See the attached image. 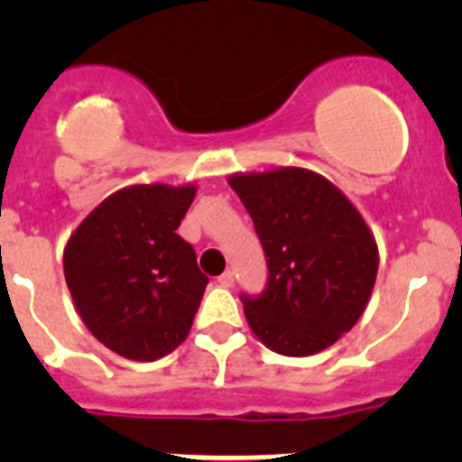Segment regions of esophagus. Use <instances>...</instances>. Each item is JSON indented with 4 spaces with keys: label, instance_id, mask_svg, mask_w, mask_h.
I'll return each mask as SVG.
<instances>
[{
    "label": "esophagus",
    "instance_id": "esophagus-1",
    "mask_svg": "<svg viewBox=\"0 0 462 462\" xmlns=\"http://www.w3.org/2000/svg\"><path fill=\"white\" fill-rule=\"evenodd\" d=\"M217 282H219V284H222V287H234L236 273H234V271H224L222 275L217 277Z\"/></svg>",
    "mask_w": 462,
    "mask_h": 462
}]
</instances>
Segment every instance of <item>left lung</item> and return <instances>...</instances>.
Wrapping results in <instances>:
<instances>
[{
  "label": "left lung",
  "mask_w": 462,
  "mask_h": 462,
  "mask_svg": "<svg viewBox=\"0 0 462 462\" xmlns=\"http://www.w3.org/2000/svg\"><path fill=\"white\" fill-rule=\"evenodd\" d=\"M266 254L259 296L240 293L247 324L284 356L330 346L363 314L377 277V245L356 208L305 169L231 175Z\"/></svg>",
  "instance_id": "obj_1"
}]
</instances>
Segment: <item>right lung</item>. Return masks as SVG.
<instances>
[{
    "mask_svg": "<svg viewBox=\"0 0 462 462\" xmlns=\"http://www.w3.org/2000/svg\"><path fill=\"white\" fill-rule=\"evenodd\" d=\"M196 187L136 185L83 219L64 250V277L80 319L101 345L157 361L187 337L208 277L175 234Z\"/></svg>",
    "mask_w": 462,
    "mask_h": 462,
    "instance_id": "1",
    "label": "right lung"
}]
</instances>
